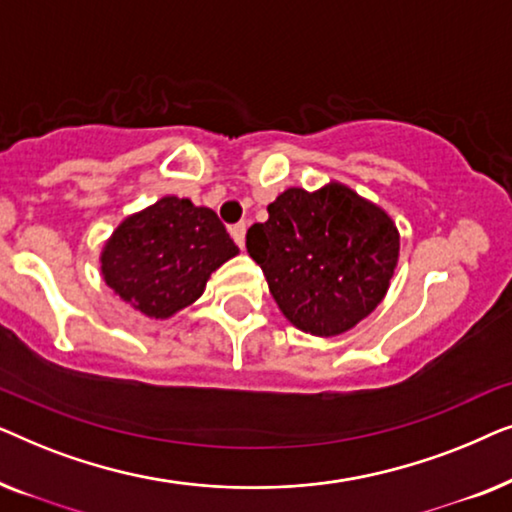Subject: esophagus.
Returning <instances> with one entry per match:
<instances>
[{
  "instance_id": "34e87169",
  "label": "esophagus",
  "mask_w": 512,
  "mask_h": 512,
  "mask_svg": "<svg viewBox=\"0 0 512 512\" xmlns=\"http://www.w3.org/2000/svg\"><path fill=\"white\" fill-rule=\"evenodd\" d=\"M244 235H247V223H235V226H230V237H233L237 247H244Z\"/></svg>"
}]
</instances>
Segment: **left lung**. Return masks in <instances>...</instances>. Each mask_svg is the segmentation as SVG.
<instances>
[{"mask_svg":"<svg viewBox=\"0 0 512 512\" xmlns=\"http://www.w3.org/2000/svg\"><path fill=\"white\" fill-rule=\"evenodd\" d=\"M268 214L247 230V251L293 326L333 338L382 303L401 242L384 209L331 181L314 193L289 188Z\"/></svg>","mask_w":512,"mask_h":512,"instance_id":"1","label":"left lung"}]
</instances>
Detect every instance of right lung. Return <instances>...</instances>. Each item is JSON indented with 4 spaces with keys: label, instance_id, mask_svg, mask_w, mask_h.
Returning a JSON list of instances; mask_svg holds the SVG:
<instances>
[{
    "label": "right lung",
    "instance_id": "right-lung-1",
    "mask_svg": "<svg viewBox=\"0 0 512 512\" xmlns=\"http://www.w3.org/2000/svg\"><path fill=\"white\" fill-rule=\"evenodd\" d=\"M237 251L216 212L167 195L128 216L100 261L104 282L125 303L151 319H167L195 303L209 275Z\"/></svg>",
    "mask_w": 512,
    "mask_h": 512
}]
</instances>
